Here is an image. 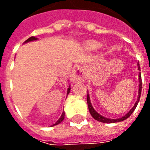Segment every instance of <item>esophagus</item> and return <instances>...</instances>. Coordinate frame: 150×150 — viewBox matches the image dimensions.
Here are the masks:
<instances>
[{"label":"esophagus","instance_id":"obj_1","mask_svg":"<svg viewBox=\"0 0 150 150\" xmlns=\"http://www.w3.org/2000/svg\"><path fill=\"white\" fill-rule=\"evenodd\" d=\"M85 78V71L83 67H79L74 70V71L71 75L72 81L75 82H81Z\"/></svg>","mask_w":150,"mask_h":150}]
</instances>
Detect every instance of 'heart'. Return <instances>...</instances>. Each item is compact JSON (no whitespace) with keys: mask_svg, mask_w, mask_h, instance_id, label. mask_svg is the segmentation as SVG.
Listing matches in <instances>:
<instances>
[{"mask_svg":"<svg viewBox=\"0 0 150 150\" xmlns=\"http://www.w3.org/2000/svg\"><path fill=\"white\" fill-rule=\"evenodd\" d=\"M87 46H88V49L90 50H97L100 47L101 44L99 42L91 40V41H88L87 42Z\"/></svg>","mask_w":150,"mask_h":150,"instance_id":"1","label":"heart"}]
</instances>
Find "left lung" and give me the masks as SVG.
<instances>
[{
	"label": "left lung",
	"mask_w": 150,
	"mask_h": 150,
	"mask_svg": "<svg viewBox=\"0 0 150 150\" xmlns=\"http://www.w3.org/2000/svg\"><path fill=\"white\" fill-rule=\"evenodd\" d=\"M137 66H138V70L139 71H141V68H140V64L137 63ZM139 80H140V84H139V95H138V97H137V100L136 102L135 105L133 106L131 110L129 111V112L126 114L125 116H124L121 118H119V119H108V118H106V117H104V116H102L101 115H100L97 112H96L95 109L92 108L91 104V102H90V98H89V95L88 94L87 96V102H88V109H89V112L91 113V116L94 118L95 120H96L98 121H100V122L103 123H108V124H109V123H116V122H120V121H123V120H125L127 118H129V116L132 115V113L134 112L135 110V108L137 106V104H138L139 100H140V96H141V94H142V75H141V73H140V75H139Z\"/></svg>",
	"instance_id": "obj_1"
}]
</instances>
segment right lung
<instances>
[{
  "label": "right lung",
  "instance_id": "add662e5",
  "mask_svg": "<svg viewBox=\"0 0 150 150\" xmlns=\"http://www.w3.org/2000/svg\"><path fill=\"white\" fill-rule=\"evenodd\" d=\"M37 39H38L37 38H35V37H30V38H28V39L26 40V41H25V42H31V41H34V40H37ZM70 90H71V88H69L68 89H67V94H69V92H70ZM64 116H65V113L62 112V116H61V117L59 118V120H58V121H57V122H56L55 124H54V125H53V126H54V125H59V123L62 122V120H63V119H64Z\"/></svg>",
  "mask_w": 150,
  "mask_h": 150
}]
</instances>
